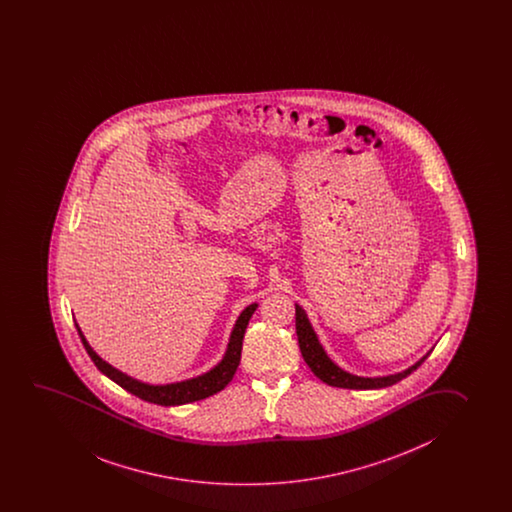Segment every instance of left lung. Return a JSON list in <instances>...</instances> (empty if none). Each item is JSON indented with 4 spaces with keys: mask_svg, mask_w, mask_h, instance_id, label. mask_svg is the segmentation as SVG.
<instances>
[{
    "mask_svg": "<svg viewBox=\"0 0 512 512\" xmlns=\"http://www.w3.org/2000/svg\"><path fill=\"white\" fill-rule=\"evenodd\" d=\"M296 333L303 359L310 366V370L315 373V377L326 382L327 386L343 387V389H380V387L393 386L396 382H400L401 378L408 377L412 371L417 370L424 363V359L431 354L428 352L410 368L400 371V373H394V375L373 378L357 377L349 371L341 370L338 364L329 359L326 350L320 345L317 334L313 331L308 315L299 304H296Z\"/></svg>",
    "mask_w": 512,
    "mask_h": 512,
    "instance_id": "left-lung-1",
    "label": "left lung"
}]
</instances>
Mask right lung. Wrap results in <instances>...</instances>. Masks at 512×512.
<instances>
[{
	"label": "right lung",
	"instance_id": "obj_1",
	"mask_svg": "<svg viewBox=\"0 0 512 512\" xmlns=\"http://www.w3.org/2000/svg\"><path fill=\"white\" fill-rule=\"evenodd\" d=\"M259 304L253 303L246 306L241 315L237 317L234 329L230 333L229 345L223 354L222 361L216 364L215 368L202 373L199 377L188 378L181 382H172V384H163V386H153L148 382H141L137 378L126 375L123 371L116 370L114 366L105 363L102 357L98 356L95 350L91 349L88 340L84 338L81 327H77V333L81 336L82 345L88 352L91 361L95 363L98 370L104 373L105 377L111 378L112 382H116L118 386L126 389L128 393L135 394L141 400L156 403L162 407H176V405H185L192 401L204 400L213 394L220 393L223 387L229 384L234 373H236L239 361H241V349H243V338H245L246 326L252 319L253 312L257 310Z\"/></svg>",
	"mask_w": 512,
	"mask_h": 512
}]
</instances>
